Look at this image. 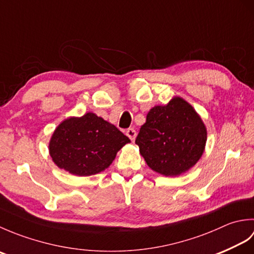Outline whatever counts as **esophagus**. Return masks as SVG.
I'll return each instance as SVG.
<instances>
[{
  "label": "esophagus",
  "mask_w": 254,
  "mask_h": 254,
  "mask_svg": "<svg viewBox=\"0 0 254 254\" xmlns=\"http://www.w3.org/2000/svg\"><path fill=\"white\" fill-rule=\"evenodd\" d=\"M127 135L128 138H130L131 141L133 142L134 139H135V137H136V131L134 130V128H132V127L127 128Z\"/></svg>",
  "instance_id": "34e87169"
}]
</instances>
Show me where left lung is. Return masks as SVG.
Here are the masks:
<instances>
[{
    "instance_id": "obj_1",
    "label": "left lung",
    "mask_w": 254,
    "mask_h": 254,
    "mask_svg": "<svg viewBox=\"0 0 254 254\" xmlns=\"http://www.w3.org/2000/svg\"><path fill=\"white\" fill-rule=\"evenodd\" d=\"M207 130L195 109L179 96L149 110L135 144L150 169L166 177L185 174L204 153Z\"/></svg>"
}]
</instances>
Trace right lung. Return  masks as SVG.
<instances>
[{"label": "right lung", "instance_id": "obj_1", "mask_svg": "<svg viewBox=\"0 0 254 254\" xmlns=\"http://www.w3.org/2000/svg\"><path fill=\"white\" fill-rule=\"evenodd\" d=\"M130 142L113 124L87 112L59 124L50 138L49 154L60 169L88 177L107 169L119 150Z\"/></svg>", "mask_w": 254, "mask_h": 254}]
</instances>
